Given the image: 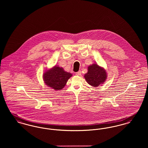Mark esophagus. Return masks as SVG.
<instances>
[{
    "label": "esophagus",
    "instance_id": "34e87169",
    "mask_svg": "<svg viewBox=\"0 0 148 148\" xmlns=\"http://www.w3.org/2000/svg\"><path fill=\"white\" fill-rule=\"evenodd\" d=\"M81 71H78L77 72H76V75H78V76L81 75Z\"/></svg>",
    "mask_w": 148,
    "mask_h": 148
}]
</instances>
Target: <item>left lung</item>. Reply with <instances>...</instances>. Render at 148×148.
<instances>
[{"label": "left lung", "instance_id": "obj_1", "mask_svg": "<svg viewBox=\"0 0 148 148\" xmlns=\"http://www.w3.org/2000/svg\"><path fill=\"white\" fill-rule=\"evenodd\" d=\"M86 82L93 87H97L103 84L107 78L106 70L96 63L88 67V72L85 76Z\"/></svg>", "mask_w": 148, "mask_h": 148}]
</instances>
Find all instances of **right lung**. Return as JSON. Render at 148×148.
<instances>
[{"mask_svg":"<svg viewBox=\"0 0 148 148\" xmlns=\"http://www.w3.org/2000/svg\"><path fill=\"white\" fill-rule=\"evenodd\" d=\"M72 76L71 73L65 71L62 67L55 66L45 71L43 78L46 85L58 91L62 89Z\"/></svg>","mask_w":148,"mask_h":148,"instance_id":"obj_1","label":"right lung"}]
</instances>
